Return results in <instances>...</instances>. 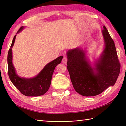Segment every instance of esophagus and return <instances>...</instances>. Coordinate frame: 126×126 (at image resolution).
Instances as JSON below:
<instances>
[{
  "label": "esophagus",
  "instance_id": "esophagus-1",
  "mask_svg": "<svg viewBox=\"0 0 126 126\" xmlns=\"http://www.w3.org/2000/svg\"><path fill=\"white\" fill-rule=\"evenodd\" d=\"M62 63L64 64H66L67 63V58L66 57H64L63 58V60H62Z\"/></svg>",
  "mask_w": 126,
  "mask_h": 126
}]
</instances>
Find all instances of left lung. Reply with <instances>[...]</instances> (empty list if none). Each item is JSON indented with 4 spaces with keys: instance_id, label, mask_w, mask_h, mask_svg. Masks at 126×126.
Wrapping results in <instances>:
<instances>
[{
    "instance_id": "obj_1",
    "label": "left lung",
    "mask_w": 126,
    "mask_h": 126,
    "mask_svg": "<svg viewBox=\"0 0 126 126\" xmlns=\"http://www.w3.org/2000/svg\"><path fill=\"white\" fill-rule=\"evenodd\" d=\"M103 28L105 47L94 67L91 66L86 51L81 47L69 50L66 54L67 68L72 84L75 90L83 96H97L113 86L120 73V64L115 43L106 27Z\"/></svg>"
}]
</instances>
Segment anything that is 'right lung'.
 <instances>
[{
  "instance_id": "obj_1",
  "label": "right lung",
  "mask_w": 126,
  "mask_h": 126,
  "mask_svg": "<svg viewBox=\"0 0 126 126\" xmlns=\"http://www.w3.org/2000/svg\"><path fill=\"white\" fill-rule=\"evenodd\" d=\"M24 28L25 26L21 27L17 33L20 32ZM16 37V35L14 37L7 57L9 77L14 85L25 96L30 97L42 96L47 92L50 87L55 68L57 64L60 63L63 56H61L47 63L35 77L31 78L20 77L16 73L13 63L12 48Z\"/></svg>"
}]
</instances>
